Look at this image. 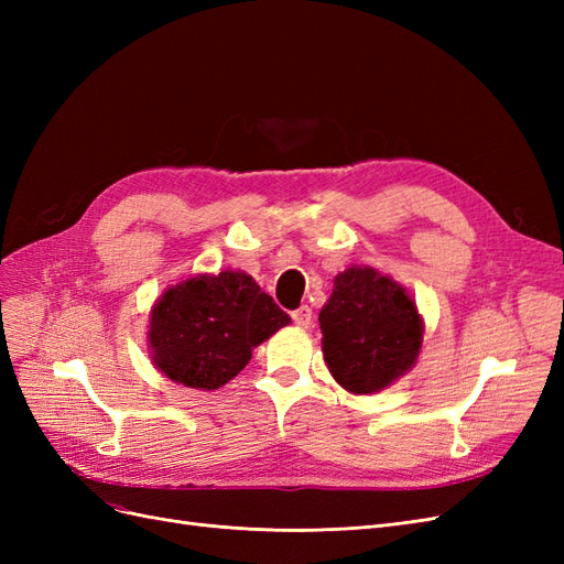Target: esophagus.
Wrapping results in <instances>:
<instances>
[{"label": "esophagus", "mask_w": 564, "mask_h": 564, "mask_svg": "<svg viewBox=\"0 0 564 564\" xmlns=\"http://www.w3.org/2000/svg\"><path fill=\"white\" fill-rule=\"evenodd\" d=\"M292 317H294V322L299 324V327L308 329L311 324H313V308H308V305H301L299 311H294V313H292Z\"/></svg>", "instance_id": "34e87169"}]
</instances>
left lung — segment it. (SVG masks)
Wrapping results in <instances>:
<instances>
[{
	"label": "left lung",
	"mask_w": 564,
	"mask_h": 564,
	"mask_svg": "<svg viewBox=\"0 0 564 564\" xmlns=\"http://www.w3.org/2000/svg\"><path fill=\"white\" fill-rule=\"evenodd\" d=\"M319 329L324 362L336 383L352 395H371L412 371L425 324L400 282L377 268L350 265L334 278Z\"/></svg>",
	"instance_id": "left-lung-1"
}]
</instances>
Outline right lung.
<instances>
[{
	"instance_id": "obj_1",
	"label": "right lung",
	"mask_w": 564,
	"mask_h": 564,
	"mask_svg": "<svg viewBox=\"0 0 564 564\" xmlns=\"http://www.w3.org/2000/svg\"><path fill=\"white\" fill-rule=\"evenodd\" d=\"M292 322L245 270L187 278L164 289L150 311L148 352L162 377L218 390L251 360V350Z\"/></svg>"
}]
</instances>
